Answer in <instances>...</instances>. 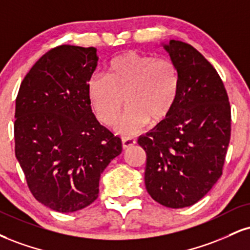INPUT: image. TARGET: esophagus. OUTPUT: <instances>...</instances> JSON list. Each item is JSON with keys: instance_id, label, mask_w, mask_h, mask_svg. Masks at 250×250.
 Masks as SVG:
<instances>
[{"instance_id": "obj_1", "label": "esophagus", "mask_w": 250, "mask_h": 250, "mask_svg": "<svg viewBox=\"0 0 250 250\" xmlns=\"http://www.w3.org/2000/svg\"><path fill=\"white\" fill-rule=\"evenodd\" d=\"M136 143V140L134 137H122V146L123 149H127L129 146H134Z\"/></svg>"}]
</instances>
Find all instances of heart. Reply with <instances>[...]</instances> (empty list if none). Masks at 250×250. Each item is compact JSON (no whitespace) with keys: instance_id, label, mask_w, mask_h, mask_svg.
Listing matches in <instances>:
<instances>
[{"instance_id":"1","label":"heart","mask_w":250,"mask_h":250,"mask_svg":"<svg viewBox=\"0 0 250 250\" xmlns=\"http://www.w3.org/2000/svg\"><path fill=\"white\" fill-rule=\"evenodd\" d=\"M178 85L177 68L170 60L128 51L109 62L107 77L94 74L87 92L96 116L107 125L116 122L125 102L128 108L116 131L131 136L148 122H161L169 115Z\"/></svg>"}]
</instances>
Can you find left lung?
<instances>
[{
	"label": "left lung",
	"instance_id": "8db88e82",
	"mask_svg": "<svg viewBox=\"0 0 250 250\" xmlns=\"http://www.w3.org/2000/svg\"><path fill=\"white\" fill-rule=\"evenodd\" d=\"M178 73L169 115L137 143L146 154L148 193L170 208L192 206L222 174L230 140V106L215 68L190 44L162 42Z\"/></svg>",
	"mask_w": 250,
	"mask_h": 250
}]
</instances>
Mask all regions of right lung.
<instances>
[{"instance_id": "obj_1", "label": "right lung", "mask_w": 250, "mask_h": 250, "mask_svg": "<svg viewBox=\"0 0 250 250\" xmlns=\"http://www.w3.org/2000/svg\"><path fill=\"white\" fill-rule=\"evenodd\" d=\"M95 47L62 45L39 58L22 81L15 110V155L34 197L60 213L91 205L121 138L92 113L87 86Z\"/></svg>"}]
</instances>
